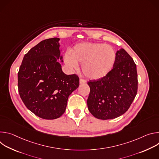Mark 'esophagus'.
Wrapping results in <instances>:
<instances>
[{
  "label": "esophagus",
  "mask_w": 159,
  "mask_h": 159,
  "mask_svg": "<svg viewBox=\"0 0 159 159\" xmlns=\"http://www.w3.org/2000/svg\"><path fill=\"white\" fill-rule=\"evenodd\" d=\"M80 84H85L86 83V80H84V79H80Z\"/></svg>",
  "instance_id": "obj_1"
}]
</instances>
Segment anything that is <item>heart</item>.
<instances>
[{"label": "heart", "instance_id": "b5f03b06", "mask_svg": "<svg viewBox=\"0 0 159 159\" xmlns=\"http://www.w3.org/2000/svg\"><path fill=\"white\" fill-rule=\"evenodd\" d=\"M116 54L111 47L103 43H82L76 44L70 53L64 57L65 63L72 69L82 65L84 74L90 79L106 76L114 66Z\"/></svg>", "mask_w": 159, "mask_h": 159}]
</instances>
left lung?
Returning a JSON list of instances; mask_svg holds the SVG:
<instances>
[{
  "instance_id": "8db88e82",
  "label": "left lung",
  "mask_w": 159,
  "mask_h": 159,
  "mask_svg": "<svg viewBox=\"0 0 159 159\" xmlns=\"http://www.w3.org/2000/svg\"><path fill=\"white\" fill-rule=\"evenodd\" d=\"M113 69L104 77L90 80L89 111L96 118L111 120L125 113L138 90L137 65L123 49L117 51Z\"/></svg>"
}]
</instances>
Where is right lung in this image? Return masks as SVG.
I'll return each mask as SVG.
<instances>
[{"label": "right lung", "instance_id": "add662e5", "mask_svg": "<svg viewBox=\"0 0 159 159\" xmlns=\"http://www.w3.org/2000/svg\"><path fill=\"white\" fill-rule=\"evenodd\" d=\"M59 39H44L33 47L25 55L17 74L18 91L22 102L35 115L44 120L60 117L69 96L79 85V77L65 74L57 61L60 55Z\"/></svg>", "mask_w": 159, "mask_h": 159}]
</instances>
